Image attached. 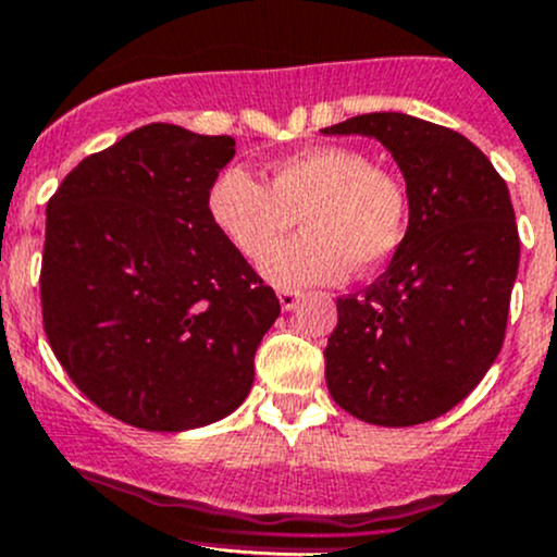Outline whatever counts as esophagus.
I'll return each instance as SVG.
<instances>
[{
    "label": "esophagus",
    "instance_id": "obj_1",
    "mask_svg": "<svg viewBox=\"0 0 557 557\" xmlns=\"http://www.w3.org/2000/svg\"><path fill=\"white\" fill-rule=\"evenodd\" d=\"M277 298H280V307H283L285 311H290V309H296L298 301H301V293L280 288V290H277Z\"/></svg>",
    "mask_w": 557,
    "mask_h": 557
}]
</instances>
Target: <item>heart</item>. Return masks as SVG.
<instances>
[{"mask_svg":"<svg viewBox=\"0 0 557 557\" xmlns=\"http://www.w3.org/2000/svg\"><path fill=\"white\" fill-rule=\"evenodd\" d=\"M206 209L213 227L248 261H259L299 216L305 235L270 251L261 272L280 288L338 283L348 269L375 272L407 235L409 198L394 171L348 145H317L280 158L264 185L243 166L213 176Z\"/></svg>","mask_w":557,"mask_h":557,"instance_id":"1","label":"heart"}]
</instances>
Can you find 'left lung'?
<instances>
[{"mask_svg":"<svg viewBox=\"0 0 557 557\" xmlns=\"http://www.w3.org/2000/svg\"><path fill=\"white\" fill-rule=\"evenodd\" d=\"M322 132L386 145L409 198L386 272L338 298L330 396L372 425L428 423L460 405L503 348L521 256L507 185L470 139L412 115L364 113Z\"/></svg>","mask_w":557,"mask_h":557,"instance_id":"1","label":"left lung"}]
</instances>
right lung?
Listing matches in <instances>:
<instances>
[{
	"mask_svg": "<svg viewBox=\"0 0 557 557\" xmlns=\"http://www.w3.org/2000/svg\"><path fill=\"white\" fill-rule=\"evenodd\" d=\"M232 156L227 134L139 126L84 158L47 203V341L89 401L145 431H187L240 407L280 314L206 209Z\"/></svg>",
	"mask_w": 557,
	"mask_h": 557,
	"instance_id": "right-lung-1",
	"label": "right lung"
}]
</instances>
